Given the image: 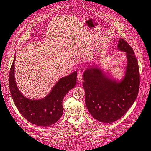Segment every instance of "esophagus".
Returning a JSON list of instances; mask_svg holds the SVG:
<instances>
[{"mask_svg": "<svg viewBox=\"0 0 151 151\" xmlns=\"http://www.w3.org/2000/svg\"><path fill=\"white\" fill-rule=\"evenodd\" d=\"M77 81L78 82H82V81H83V77H82V73H78V76H77Z\"/></svg>", "mask_w": 151, "mask_h": 151, "instance_id": "obj_1", "label": "esophagus"}]
</instances>
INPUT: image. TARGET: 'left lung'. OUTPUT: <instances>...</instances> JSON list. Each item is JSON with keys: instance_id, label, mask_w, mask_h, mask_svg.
I'll return each mask as SVG.
<instances>
[{"instance_id": "8db88e82", "label": "left lung", "mask_w": 151, "mask_h": 151, "mask_svg": "<svg viewBox=\"0 0 151 151\" xmlns=\"http://www.w3.org/2000/svg\"><path fill=\"white\" fill-rule=\"evenodd\" d=\"M117 48L127 56L126 73L122 81L108 77L95 64L83 75L86 105L91 116L101 122L120 119L134 103L139 90V69L134 50L123 38L119 39Z\"/></svg>"}]
</instances>
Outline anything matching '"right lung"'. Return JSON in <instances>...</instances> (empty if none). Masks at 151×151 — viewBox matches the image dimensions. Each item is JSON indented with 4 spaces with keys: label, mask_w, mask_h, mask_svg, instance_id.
Segmentation results:
<instances>
[{
    "label": "right lung",
    "mask_w": 151,
    "mask_h": 151,
    "mask_svg": "<svg viewBox=\"0 0 151 151\" xmlns=\"http://www.w3.org/2000/svg\"><path fill=\"white\" fill-rule=\"evenodd\" d=\"M14 56L12 64L9 87L15 105L19 113L29 122L40 126L54 124L63 114L62 102L68 91L76 84V71L59 80L48 96L41 99H30L25 97L17 87L14 75Z\"/></svg>",
    "instance_id": "1"
}]
</instances>
